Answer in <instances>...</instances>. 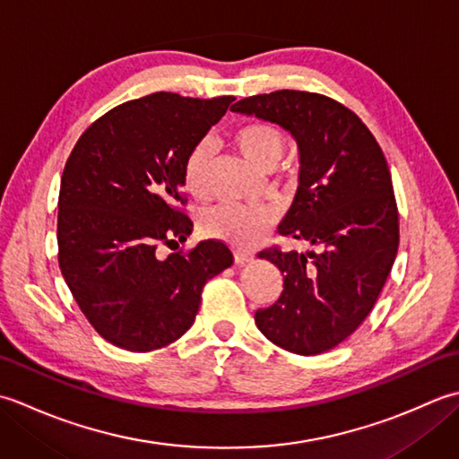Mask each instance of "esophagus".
<instances>
[{
  "label": "esophagus",
  "instance_id": "34e87169",
  "mask_svg": "<svg viewBox=\"0 0 459 459\" xmlns=\"http://www.w3.org/2000/svg\"><path fill=\"white\" fill-rule=\"evenodd\" d=\"M252 258H255V255H252L250 250H235V262H237V264H247V262H250Z\"/></svg>",
  "mask_w": 459,
  "mask_h": 459
}]
</instances>
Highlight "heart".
Returning <instances> with one entry per match:
<instances>
[{"label":"heart","instance_id":"heart-1","mask_svg":"<svg viewBox=\"0 0 459 459\" xmlns=\"http://www.w3.org/2000/svg\"><path fill=\"white\" fill-rule=\"evenodd\" d=\"M232 143L245 158L262 171L276 168L284 153V134L274 124L248 122L232 134ZM211 145L199 142L189 150L183 161V185L195 199L207 197L209 193ZM276 211L268 204H217L201 214V230L207 237L227 240L235 247H250L264 237L274 224Z\"/></svg>","mask_w":459,"mask_h":459}]
</instances>
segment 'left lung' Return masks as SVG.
<instances>
[{"label":"left lung","instance_id":"obj_1","mask_svg":"<svg viewBox=\"0 0 459 459\" xmlns=\"http://www.w3.org/2000/svg\"><path fill=\"white\" fill-rule=\"evenodd\" d=\"M230 110L296 140L299 185L278 232L319 247L260 252L284 274V290L255 321L290 353H325L363 324L394 264L398 209L385 153L355 112L324 94L276 91Z\"/></svg>","mask_w":459,"mask_h":459}]
</instances>
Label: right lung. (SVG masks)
<instances>
[{
    "instance_id": "1",
    "label": "right lung",
    "mask_w": 459,
    "mask_h": 459,
    "mask_svg": "<svg viewBox=\"0 0 459 459\" xmlns=\"http://www.w3.org/2000/svg\"><path fill=\"white\" fill-rule=\"evenodd\" d=\"M232 100L155 92L124 102L89 126L68 155L58 266L86 319L116 347L148 353L178 341L207 280L232 264L221 240L158 256L160 245L191 235L183 161Z\"/></svg>"
}]
</instances>
